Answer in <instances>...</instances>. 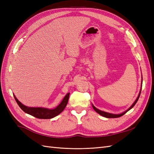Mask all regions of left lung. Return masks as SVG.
Segmentation results:
<instances>
[{
    "label": "left lung",
    "instance_id": "8db88e82",
    "mask_svg": "<svg viewBox=\"0 0 154 154\" xmlns=\"http://www.w3.org/2000/svg\"><path fill=\"white\" fill-rule=\"evenodd\" d=\"M142 84H141V88H140V92H139V94H138V97L137 99L134 100V102L133 103L132 105H131L128 109H127V110H125V112H122V113L121 114H111V113H108V112H104V111H102V110H99L98 108H97L93 104H92V106H93V108L95 110L96 112H97L99 114L101 115L102 116H103V117H105V118H119V117H121V116H122L123 115H124L126 112H128L129 110H131V108H133V106L135 105V104L137 103V102L138 101V99H139V97L140 95V93H141V90H142Z\"/></svg>",
    "mask_w": 154,
    "mask_h": 154
}]
</instances>
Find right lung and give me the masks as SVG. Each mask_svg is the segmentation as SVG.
Segmentation results:
<instances>
[{
    "label": "right lung",
    "mask_w": 154,
    "mask_h": 154,
    "mask_svg": "<svg viewBox=\"0 0 154 154\" xmlns=\"http://www.w3.org/2000/svg\"><path fill=\"white\" fill-rule=\"evenodd\" d=\"M70 93H68L65 96L64 98L57 106H56L54 109H50V108H43V107H29L24 105L21 102L18 100L16 96L14 95L15 99H16L17 104L20 106L21 110L24 111L25 113L31 115L34 117L37 118L38 119H51L55 116H58L59 114L65 109L69 98Z\"/></svg>",
    "instance_id": "1"
}]
</instances>
